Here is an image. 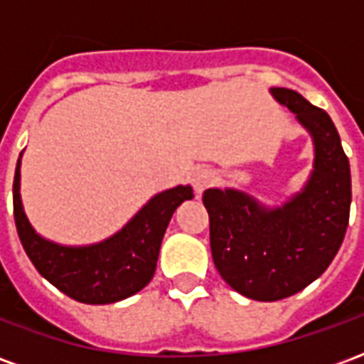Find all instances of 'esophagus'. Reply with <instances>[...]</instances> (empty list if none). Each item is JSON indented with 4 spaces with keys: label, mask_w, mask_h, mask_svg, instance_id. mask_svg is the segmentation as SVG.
<instances>
[{
    "label": "esophagus",
    "mask_w": 364,
    "mask_h": 364,
    "mask_svg": "<svg viewBox=\"0 0 364 364\" xmlns=\"http://www.w3.org/2000/svg\"><path fill=\"white\" fill-rule=\"evenodd\" d=\"M216 181V175H214L213 169H208V167H198L193 171L191 175V183H193V189L197 195H200L203 191H206L213 183Z\"/></svg>",
    "instance_id": "obj_1"
}]
</instances>
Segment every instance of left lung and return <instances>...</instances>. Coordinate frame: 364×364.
<instances>
[{"instance_id": "left-lung-1", "label": "left lung", "mask_w": 364, "mask_h": 364, "mask_svg": "<svg viewBox=\"0 0 364 364\" xmlns=\"http://www.w3.org/2000/svg\"><path fill=\"white\" fill-rule=\"evenodd\" d=\"M314 142L304 187L281 206L237 189H206L214 265L232 289L261 302L292 296L320 277L341 247L351 208V169L329 114L296 91L271 87Z\"/></svg>"}]
</instances>
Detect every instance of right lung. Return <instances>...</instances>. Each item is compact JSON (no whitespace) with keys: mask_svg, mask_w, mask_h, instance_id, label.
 Instances as JSON below:
<instances>
[{"mask_svg":"<svg viewBox=\"0 0 364 364\" xmlns=\"http://www.w3.org/2000/svg\"><path fill=\"white\" fill-rule=\"evenodd\" d=\"M21 156L13 179V214L21 244L36 271L83 304H112L140 292L156 273L159 245L175 208L193 198L191 185L154 195L103 242L62 245L41 236L28 222L21 200Z\"/></svg>","mask_w":364,"mask_h":364,"instance_id":"obj_1","label":"right lung"}]
</instances>
